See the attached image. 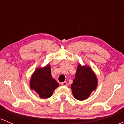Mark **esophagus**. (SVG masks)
<instances>
[{"label":"esophagus","mask_w":124,"mask_h":124,"mask_svg":"<svg viewBox=\"0 0 124 124\" xmlns=\"http://www.w3.org/2000/svg\"><path fill=\"white\" fill-rule=\"evenodd\" d=\"M61 85L63 86H68V83H67V82H63L61 83Z\"/></svg>","instance_id":"1"}]
</instances>
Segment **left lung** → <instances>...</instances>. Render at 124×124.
Wrapping results in <instances>:
<instances>
[{"instance_id":"8db88e82","label":"left lung","mask_w":124,"mask_h":124,"mask_svg":"<svg viewBox=\"0 0 124 124\" xmlns=\"http://www.w3.org/2000/svg\"><path fill=\"white\" fill-rule=\"evenodd\" d=\"M97 86V79L90 67L79 64L75 78L71 85L74 97L78 100L87 99Z\"/></svg>"}]
</instances>
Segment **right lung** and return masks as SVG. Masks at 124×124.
I'll list each match as a JSON object with an SVG mask.
<instances>
[{
  "label": "right lung",
  "mask_w": 124,
  "mask_h": 124,
  "mask_svg": "<svg viewBox=\"0 0 124 124\" xmlns=\"http://www.w3.org/2000/svg\"><path fill=\"white\" fill-rule=\"evenodd\" d=\"M59 83L51 76L50 65L37 68L30 80V88L38 94L41 99H47L52 95Z\"/></svg>",
  "instance_id": "obj_1"
}]
</instances>
